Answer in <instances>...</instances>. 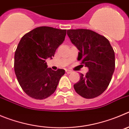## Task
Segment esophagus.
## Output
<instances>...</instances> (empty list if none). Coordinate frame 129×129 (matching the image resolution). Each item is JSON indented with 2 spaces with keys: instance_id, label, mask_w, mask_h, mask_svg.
Returning a JSON list of instances; mask_svg holds the SVG:
<instances>
[{
  "instance_id": "1",
  "label": "esophagus",
  "mask_w": 129,
  "mask_h": 129,
  "mask_svg": "<svg viewBox=\"0 0 129 129\" xmlns=\"http://www.w3.org/2000/svg\"><path fill=\"white\" fill-rule=\"evenodd\" d=\"M66 72L67 73V74H71L72 73V71L71 70H69V69H66Z\"/></svg>"
}]
</instances>
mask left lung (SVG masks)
<instances>
[{"mask_svg":"<svg viewBox=\"0 0 129 129\" xmlns=\"http://www.w3.org/2000/svg\"><path fill=\"white\" fill-rule=\"evenodd\" d=\"M67 34L79 51L78 60L88 68L86 75L80 74L74 90L85 99L98 97L106 90L115 71L113 49L105 37L90 30H67Z\"/></svg>","mask_w":129,"mask_h":129,"instance_id":"left-lung-1","label":"left lung"}]
</instances>
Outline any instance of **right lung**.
Masks as SVG:
<instances>
[{
    "mask_svg": "<svg viewBox=\"0 0 129 129\" xmlns=\"http://www.w3.org/2000/svg\"><path fill=\"white\" fill-rule=\"evenodd\" d=\"M66 30L39 26L21 37L14 54V72L21 88L29 97L44 99L55 92L65 70L48 68L46 60L52 59L62 44Z\"/></svg>",
    "mask_w": 129,
    "mask_h": 129,
    "instance_id": "1",
    "label": "right lung"
}]
</instances>
